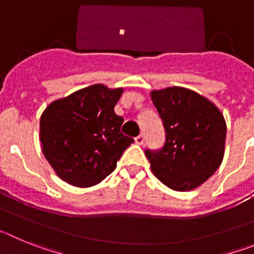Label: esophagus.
Instances as JSON below:
<instances>
[{"instance_id": "34e87169", "label": "esophagus", "mask_w": 254, "mask_h": 254, "mask_svg": "<svg viewBox=\"0 0 254 254\" xmlns=\"http://www.w3.org/2000/svg\"><path fill=\"white\" fill-rule=\"evenodd\" d=\"M134 141H136V143H137V145H142V143L145 142V136H143L142 133L138 134L137 137H134Z\"/></svg>"}]
</instances>
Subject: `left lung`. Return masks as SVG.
Masks as SVG:
<instances>
[{"instance_id":"left-lung-1","label":"left lung","mask_w":254,"mask_h":254,"mask_svg":"<svg viewBox=\"0 0 254 254\" xmlns=\"http://www.w3.org/2000/svg\"><path fill=\"white\" fill-rule=\"evenodd\" d=\"M151 100L165 131L161 149L145 150L154 176L174 190L198 187L223 160V114L210 100L185 87L154 90Z\"/></svg>"}]
</instances>
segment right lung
<instances>
[{
    "label": "right lung",
    "instance_id": "add662e5",
    "mask_svg": "<svg viewBox=\"0 0 254 254\" xmlns=\"http://www.w3.org/2000/svg\"><path fill=\"white\" fill-rule=\"evenodd\" d=\"M123 89L102 84L56 100L40 117L43 154L57 176L76 187H91L109 176L133 138L121 132L114 112Z\"/></svg>",
    "mask_w": 254,
    "mask_h": 254
}]
</instances>
